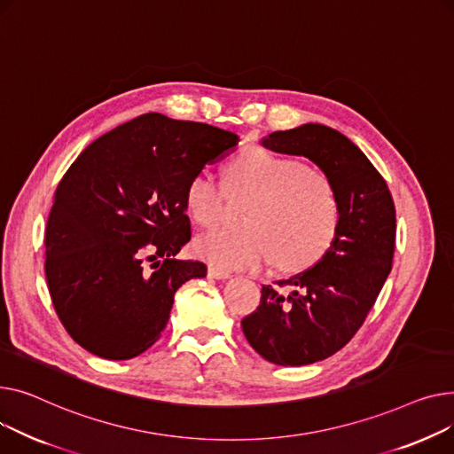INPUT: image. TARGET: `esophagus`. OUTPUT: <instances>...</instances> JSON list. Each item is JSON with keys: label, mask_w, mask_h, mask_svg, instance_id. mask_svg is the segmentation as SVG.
<instances>
[{"label": "esophagus", "mask_w": 454, "mask_h": 454, "mask_svg": "<svg viewBox=\"0 0 454 454\" xmlns=\"http://www.w3.org/2000/svg\"><path fill=\"white\" fill-rule=\"evenodd\" d=\"M208 277H210V278H218V280H227V278H231V271L222 270V268H215V265H210V268H208Z\"/></svg>", "instance_id": "1"}]
</instances>
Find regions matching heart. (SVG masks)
<instances>
[{"label": "heart", "mask_w": 454, "mask_h": 454, "mask_svg": "<svg viewBox=\"0 0 454 454\" xmlns=\"http://www.w3.org/2000/svg\"><path fill=\"white\" fill-rule=\"evenodd\" d=\"M232 184L256 194L246 223L201 236L196 254L222 270H254L275 258L282 270H301L321 258L339 227V198L332 181L297 159L247 148L229 165ZM225 191L207 170L186 184L184 203L200 227L222 218Z\"/></svg>", "instance_id": "b5f03b06"}]
</instances>
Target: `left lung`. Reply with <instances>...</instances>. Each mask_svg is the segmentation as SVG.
I'll list each match as a JSON object with an SVG mask.
<instances>
[{"mask_svg": "<svg viewBox=\"0 0 454 454\" xmlns=\"http://www.w3.org/2000/svg\"><path fill=\"white\" fill-rule=\"evenodd\" d=\"M262 145L309 159L339 198L328 251L313 268L262 286L260 306L242 321L246 339L265 361L311 364L339 352L374 306L392 270L394 201L368 157L333 128L308 122L273 131Z\"/></svg>", "mask_w": 454, "mask_h": 454, "instance_id": "8db88e82", "label": "left lung"}]
</instances>
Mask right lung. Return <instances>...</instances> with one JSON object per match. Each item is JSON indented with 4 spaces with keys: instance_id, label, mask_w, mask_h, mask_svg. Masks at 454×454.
<instances>
[{
    "instance_id": "right-lung-1",
    "label": "right lung",
    "mask_w": 454,
    "mask_h": 454,
    "mask_svg": "<svg viewBox=\"0 0 454 454\" xmlns=\"http://www.w3.org/2000/svg\"><path fill=\"white\" fill-rule=\"evenodd\" d=\"M234 131L146 114L91 143L62 177L45 231V278L67 333L124 361L161 337L176 291L207 265L191 239L186 184L238 145Z\"/></svg>"
}]
</instances>
